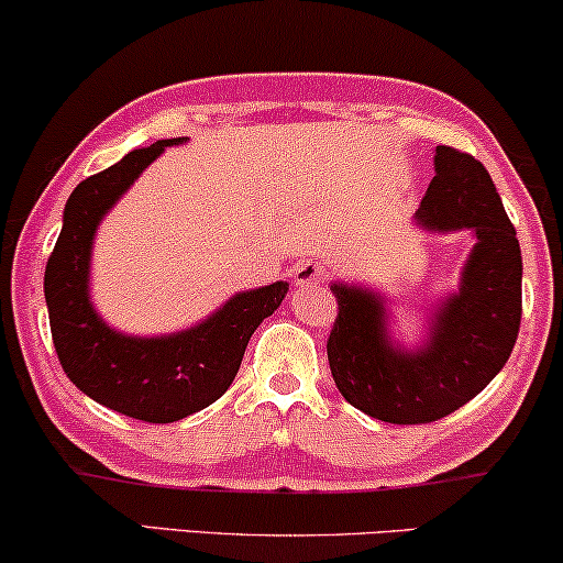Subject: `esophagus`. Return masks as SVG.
<instances>
[{
    "instance_id": "34e87169",
    "label": "esophagus",
    "mask_w": 563,
    "mask_h": 563,
    "mask_svg": "<svg viewBox=\"0 0 563 563\" xmlns=\"http://www.w3.org/2000/svg\"><path fill=\"white\" fill-rule=\"evenodd\" d=\"M323 279H325V264L318 258L302 261V264L295 268L297 287H316V284H320Z\"/></svg>"
}]
</instances>
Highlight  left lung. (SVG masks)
Segmentation results:
<instances>
[{
  "label": "left lung",
  "instance_id": "1",
  "mask_svg": "<svg viewBox=\"0 0 563 563\" xmlns=\"http://www.w3.org/2000/svg\"><path fill=\"white\" fill-rule=\"evenodd\" d=\"M416 222L429 232L473 230L460 289L437 308L424 346L388 333L383 297L331 284L339 316L328 364L349 404L388 424H429L476 398L512 354L522 316V253L492 175L473 155L434 150V178Z\"/></svg>",
  "mask_w": 563,
  "mask_h": 563
}]
</instances>
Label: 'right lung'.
<instances>
[{
  "label": "right lung",
  "mask_w": 563,
  "mask_h": 563,
  "mask_svg": "<svg viewBox=\"0 0 563 563\" xmlns=\"http://www.w3.org/2000/svg\"><path fill=\"white\" fill-rule=\"evenodd\" d=\"M184 139H159L129 152L71 191L64 224L46 264L51 335L64 372L100 406L150 424L186 419L222 398L235 379L261 320L287 295V282L240 291L199 325L170 335H126L106 325L90 302L92 238L115 201L152 159Z\"/></svg>",
  "instance_id": "add662e5"
}]
</instances>
